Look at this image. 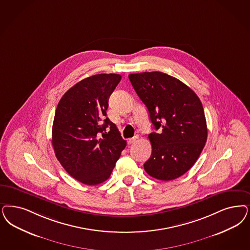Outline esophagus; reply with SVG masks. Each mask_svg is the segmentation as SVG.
Listing matches in <instances>:
<instances>
[{"label":"esophagus","mask_w":250,"mask_h":250,"mask_svg":"<svg viewBox=\"0 0 250 250\" xmlns=\"http://www.w3.org/2000/svg\"><path fill=\"white\" fill-rule=\"evenodd\" d=\"M138 136H135L134 138H131L128 139V144H133L138 140Z\"/></svg>","instance_id":"1"}]
</instances>
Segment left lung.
Here are the masks:
<instances>
[{"mask_svg":"<svg viewBox=\"0 0 250 250\" xmlns=\"http://www.w3.org/2000/svg\"><path fill=\"white\" fill-rule=\"evenodd\" d=\"M128 78L159 130L148 135L152 153L144 169L159 180L176 179L194 165L205 146L208 129L202 104L189 86L162 72L130 74Z\"/></svg>","mask_w":250,"mask_h":250,"instance_id":"left-lung-1","label":"left lung"}]
</instances>
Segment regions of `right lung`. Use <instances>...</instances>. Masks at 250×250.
I'll list each match as a JSON object with an SVG mask.
<instances>
[{
  "label": "right lung",
  "mask_w": 250,
  "mask_h": 250,
  "mask_svg": "<svg viewBox=\"0 0 250 250\" xmlns=\"http://www.w3.org/2000/svg\"><path fill=\"white\" fill-rule=\"evenodd\" d=\"M121 78L117 74L85 78L57 105L52 133L55 156L72 177L85 185L106 181L126 146L116 125L106 117L109 98Z\"/></svg>",
  "instance_id": "add662e5"
}]
</instances>
